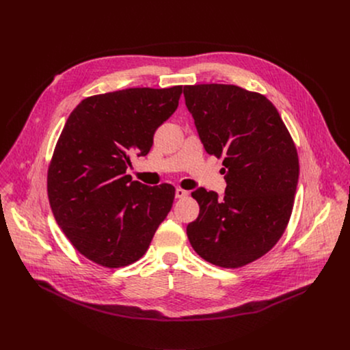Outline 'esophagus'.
Listing matches in <instances>:
<instances>
[{
	"mask_svg": "<svg viewBox=\"0 0 350 350\" xmlns=\"http://www.w3.org/2000/svg\"><path fill=\"white\" fill-rule=\"evenodd\" d=\"M188 195V191L183 188H176V198H185Z\"/></svg>",
	"mask_w": 350,
	"mask_h": 350,
	"instance_id": "esophagus-1",
	"label": "esophagus"
}]
</instances>
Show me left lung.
I'll return each instance as SVG.
<instances>
[{"label": "left lung", "instance_id": "8db88e82", "mask_svg": "<svg viewBox=\"0 0 350 350\" xmlns=\"http://www.w3.org/2000/svg\"><path fill=\"white\" fill-rule=\"evenodd\" d=\"M205 151L224 158L223 199L198 188L199 216L187 226L193 251L237 269L266 255L284 234L299 178L296 146L269 99L232 84L184 85Z\"/></svg>", "mask_w": 350, "mask_h": 350}]
</instances>
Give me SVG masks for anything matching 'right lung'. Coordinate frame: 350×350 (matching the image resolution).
I'll return each mask as SVG.
<instances>
[{
  "label": "right lung",
  "instance_id": "add662e5",
  "mask_svg": "<svg viewBox=\"0 0 350 350\" xmlns=\"http://www.w3.org/2000/svg\"><path fill=\"white\" fill-rule=\"evenodd\" d=\"M181 92L174 85L92 95L68 118L48 167V199L64 234L91 262L109 269L137 262L170 212L173 185L148 187L126 170L133 152H149Z\"/></svg>",
  "mask_w": 350,
  "mask_h": 350
}]
</instances>
